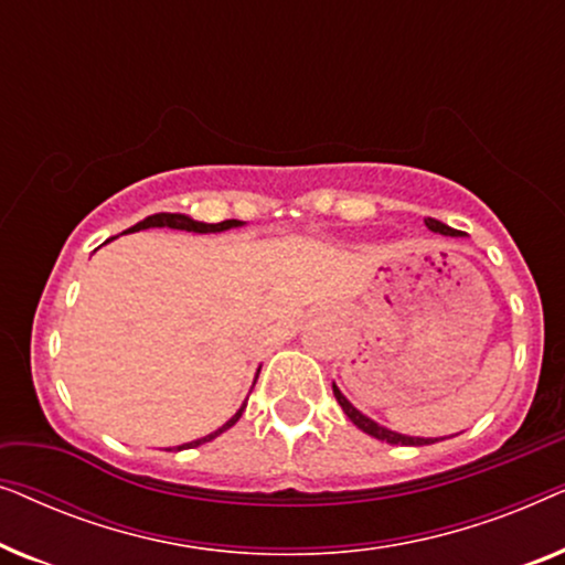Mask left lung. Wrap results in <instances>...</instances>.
<instances>
[{"label": "left lung", "mask_w": 565, "mask_h": 565, "mask_svg": "<svg viewBox=\"0 0 565 565\" xmlns=\"http://www.w3.org/2000/svg\"><path fill=\"white\" fill-rule=\"evenodd\" d=\"M424 223H427V228H429V231H435V234L458 236V231L450 228V226H445V223H439V221H435V218H427ZM334 396H337V401H339V406H342V412H344L347 416H350V422L354 424V427H360V429L365 431V435H370V437L383 439V443H391V445H431V443H435V439L398 435V431H391V429L381 427V424H375L373 419H367L365 414H360L358 408H354V406L350 404V401H347V398L342 396V391H339L337 385H334Z\"/></svg>", "instance_id": "left-lung-1"}]
</instances>
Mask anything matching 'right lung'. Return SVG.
<instances>
[{
    "label": "right lung",
    "mask_w": 565,
    "mask_h": 565,
    "mask_svg": "<svg viewBox=\"0 0 565 565\" xmlns=\"http://www.w3.org/2000/svg\"><path fill=\"white\" fill-rule=\"evenodd\" d=\"M153 226H167V228H180V231H195V234H215V231H226V228H234V226H242V221H221V223H200V221H192V218H188V215H180V213H157V215H149V218L146 221H141V223H136L134 228H128V231H141V228H153ZM244 408H246V404L238 408V412L231 416V419L223 424V427L218 429V431H213V435H207V437H203V439H195V443H188V445H182V447H198V445H203V443H211L213 437H218L221 431H226L228 427H234V424L238 422V416L244 414ZM182 447H177V450H182Z\"/></svg>",
    "instance_id": "obj_1"
}]
</instances>
